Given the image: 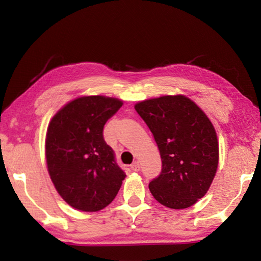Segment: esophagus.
I'll return each mask as SVG.
<instances>
[{"label": "esophagus", "mask_w": 261, "mask_h": 261, "mask_svg": "<svg viewBox=\"0 0 261 261\" xmlns=\"http://www.w3.org/2000/svg\"><path fill=\"white\" fill-rule=\"evenodd\" d=\"M130 167H131V169L134 170V171H139L140 170V165H139L138 161H135Z\"/></svg>", "instance_id": "34e87169"}]
</instances>
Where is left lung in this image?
<instances>
[{
    "label": "left lung",
    "instance_id": "obj_1",
    "mask_svg": "<svg viewBox=\"0 0 261 261\" xmlns=\"http://www.w3.org/2000/svg\"><path fill=\"white\" fill-rule=\"evenodd\" d=\"M153 134L162 169L148 188L163 206L182 210L208 191L218 169L219 144L206 114L184 95H165L135 106Z\"/></svg>",
    "mask_w": 261,
    "mask_h": 261
}]
</instances>
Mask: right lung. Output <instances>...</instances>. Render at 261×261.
<instances>
[{"mask_svg": "<svg viewBox=\"0 0 261 261\" xmlns=\"http://www.w3.org/2000/svg\"><path fill=\"white\" fill-rule=\"evenodd\" d=\"M123 102L103 95L82 96L55 114L46 135L48 173L60 196L83 212L114 200L125 178L103 139V126Z\"/></svg>", "mask_w": 261, "mask_h": 261, "instance_id": "add662e5", "label": "right lung"}]
</instances>
